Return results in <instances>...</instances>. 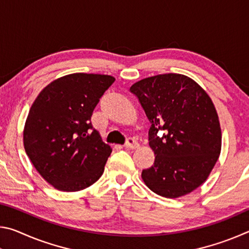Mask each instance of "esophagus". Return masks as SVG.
<instances>
[{"label": "esophagus", "mask_w": 249, "mask_h": 249, "mask_svg": "<svg viewBox=\"0 0 249 249\" xmlns=\"http://www.w3.org/2000/svg\"><path fill=\"white\" fill-rule=\"evenodd\" d=\"M124 147L125 148H130V149H135V148H137L138 147V142L134 140V138H128L127 141H126V142H125V145H124Z\"/></svg>", "instance_id": "esophagus-1"}]
</instances>
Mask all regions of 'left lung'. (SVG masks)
I'll use <instances>...</instances> for the list:
<instances>
[{
  "instance_id": "obj_1",
  "label": "left lung",
  "mask_w": 249,
  "mask_h": 249,
  "mask_svg": "<svg viewBox=\"0 0 249 249\" xmlns=\"http://www.w3.org/2000/svg\"><path fill=\"white\" fill-rule=\"evenodd\" d=\"M150 122L149 146L154 165L142 170L145 184L156 195L179 197L208 179L221 154L222 132L215 107L195 80L165 73L134 83ZM163 130L162 138L157 134Z\"/></svg>"
}]
</instances>
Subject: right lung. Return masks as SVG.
I'll list each match as a JSON object with an SVG mask.
<instances>
[{"mask_svg":"<svg viewBox=\"0 0 249 249\" xmlns=\"http://www.w3.org/2000/svg\"><path fill=\"white\" fill-rule=\"evenodd\" d=\"M114 81L107 74H68L50 82L34 101L24 148L39 175L58 190H83L102 176L112 148L93 128L91 116Z\"/></svg>","mask_w":249,"mask_h":249,"instance_id":"add662e5","label":"right lung"}]
</instances>
